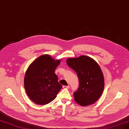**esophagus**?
<instances>
[{"instance_id": "esophagus-1", "label": "esophagus", "mask_w": 129, "mask_h": 129, "mask_svg": "<svg viewBox=\"0 0 129 129\" xmlns=\"http://www.w3.org/2000/svg\"><path fill=\"white\" fill-rule=\"evenodd\" d=\"M63 88H66V89H68V88H69V87H70V86H63Z\"/></svg>"}]
</instances>
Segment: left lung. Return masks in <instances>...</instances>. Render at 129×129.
Returning <instances> with one entry per match:
<instances>
[{"mask_svg": "<svg viewBox=\"0 0 129 129\" xmlns=\"http://www.w3.org/2000/svg\"><path fill=\"white\" fill-rule=\"evenodd\" d=\"M67 63L75 70L79 81V88L74 93L76 102L82 106L94 104L104 88V78L99 64L86 55L68 58Z\"/></svg>", "mask_w": 129, "mask_h": 129, "instance_id": "obj_1", "label": "left lung"}]
</instances>
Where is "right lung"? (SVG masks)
I'll return each mask as SVG.
<instances>
[{"label":"right lung","instance_id":"add662e5","mask_svg":"<svg viewBox=\"0 0 129 129\" xmlns=\"http://www.w3.org/2000/svg\"><path fill=\"white\" fill-rule=\"evenodd\" d=\"M60 62V59L55 60L49 54H43L29 66L24 77V87L34 103L41 105L49 103L62 88L55 74V70Z\"/></svg>","mask_w":129,"mask_h":129}]
</instances>
